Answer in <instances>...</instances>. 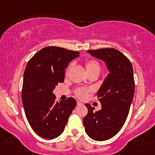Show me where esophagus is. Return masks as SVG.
<instances>
[{
  "label": "esophagus",
  "mask_w": 155,
  "mask_h": 155,
  "mask_svg": "<svg viewBox=\"0 0 155 155\" xmlns=\"http://www.w3.org/2000/svg\"><path fill=\"white\" fill-rule=\"evenodd\" d=\"M77 105L78 106H80V105H83V103H81V101H77Z\"/></svg>",
  "instance_id": "obj_1"
}]
</instances>
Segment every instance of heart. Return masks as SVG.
<instances>
[{
  "label": "heart",
  "mask_w": 155,
  "mask_h": 155,
  "mask_svg": "<svg viewBox=\"0 0 155 155\" xmlns=\"http://www.w3.org/2000/svg\"><path fill=\"white\" fill-rule=\"evenodd\" d=\"M85 67L88 74H92V73H98L99 74L100 70H101L99 63L95 59L87 60L85 62ZM76 96L80 98H86L87 96V91L85 89H83V88H80L76 91Z\"/></svg>",
  "instance_id": "1"
}]
</instances>
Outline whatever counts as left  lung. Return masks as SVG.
<instances>
[{"label":"left lung","instance_id":"8db88e82","mask_svg":"<svg viewBox=\"0 0 155 155\" xmlns=\"http://www.w3.org/2000/svg\"><path fill=\"white\" fill-rule=\"evenodd\" d=\"M106 64L109 74L97 92L101 110L86 104L88 113L83 119L86 133L97 141L115 136L124 124L135 93L132 63L121 52L114 48H101L87 51Z\"/></svg>","mask_w":155,"mask_h":155}]
</instances>
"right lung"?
Here are the masks:
<instances>
[{
    "label": "right lung",
    "instance_id": "right-lung-1",
    "mask_svg": "<svg viewBox=\"0 0 155 155\" xmlns=\"http://www.w3.org/2000/svg\"><path fill=\"white\" fill-rule=\"evenodd\" d=\"M79 56V52L48 46L35 54L25 67L22 90L25 116L32 130L43 138L60 135L76 106L74 98L57 102L53 91L64 81L70 62Z\"/></svg>",
    "mask_w": 155,
    "mask_h": 155
}]
</instances>
